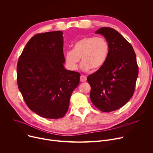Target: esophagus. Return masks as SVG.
I'll return each instance as SVG.
<instances>
[{
	"mask_svg": "<svg viewBox=\"0 0 153 153\" xmlns=\"http://www.w3.org/2000/svg\"><path fill=\"white\" fill-rule=\"evenodd\" d=\"M80 80L82 82H85L86 80V76L85 75H81L80 77Z\"/></svg>",
	"mask_w": 153,
	"mask_h": 153,
	"instance_id": "obj_1",
	"label": "esophagus"
}]
</instances>
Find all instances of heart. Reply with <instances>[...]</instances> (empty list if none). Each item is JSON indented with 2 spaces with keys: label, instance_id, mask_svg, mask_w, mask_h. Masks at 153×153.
Masks as SVG:
<instances>
[{
  "label": "heart",
  "instance_id": "obj_1",
  "mask_svg": "<svg viewBox=\"0 0 153 153\" xmlns=\"http://www.w3.org/2000/svg\"><path fill=\"white\" fill-rule=\"evenodd\" d=\"M108 51L109 44L105 37H85L74 43L73 50L66 51L65 62L70 70H75L81 57V68L83 70L88 71L91 68L97 70L105 63Z\"/></svg>",
  "mask_w": 153,
  "mask_h": 153
}]
</instances>
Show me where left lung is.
Segmentation results:
<instances>
[{
	"instance_id": "8db88e82",
	"label": "left lung",
	"mask_w": 153,
	"mask_h": 153,
	"mask_svg": "<svg viewBox=\"0 0 153 153\" xmlns=\"http://www.w3.org/2000/svg\"><path fill=\"white\" fill-rule=\"evenodd\" d=\"M109 44L107 59L97 71L87 77L91 86L90 99L103 112H110L125 105L134 94L139 68L132 45L116 30L102 27Z\"/></svg>"
}]
</instances>
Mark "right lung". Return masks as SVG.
Here are the masks:
<instances>
[{
    "instance_id": "add662e5",
    "label": "right lung",
    "mask_w": 153,
    "mask_h": 153,
    "mask_svg": "<svg viewBox=\"0 0 153 153\" xmlns=\"http://www.w3.org/2000/svg\"><path fill=\"white\" fill-rule=\"evenodd\" d=\"M63 32L37 34L27 43L17 65V82L31 111L47 119L63 117L80 74L65 70Z\"/></svg>"
}]
</instances>
